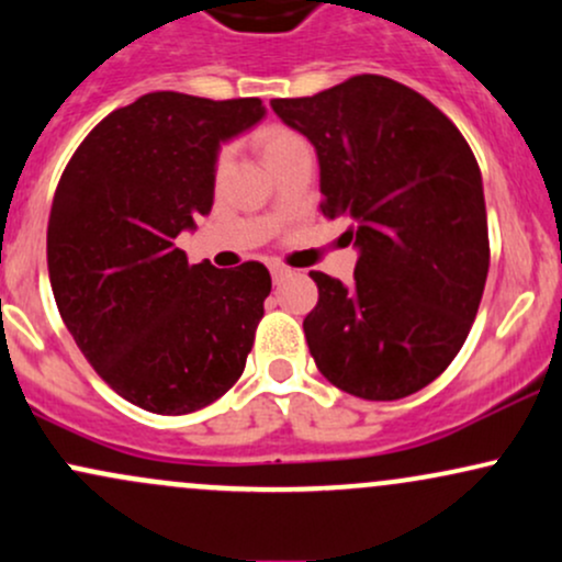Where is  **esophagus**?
<instances>
[{"label": "esophagus", "instance_id": "obj_1", "mask_svg": "<svg viewBox=\"0 0 562 562\" xmlns=\"http://www.w3.org/2000/svg\"><path fill=\"white\" fill-rule=\"evenodd\" d=\"M285 277H291V269L282 267V263H271V280L274 282H282Z\"/></svg>", "mask_w": 562, "mask_h": 562}]
</instances>
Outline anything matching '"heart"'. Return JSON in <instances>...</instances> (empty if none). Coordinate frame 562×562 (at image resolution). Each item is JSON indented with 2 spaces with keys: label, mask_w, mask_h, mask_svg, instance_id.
I'll use <instances>...</instances> for the list:
<instances>
[{
  "label": "heart",
  "mask_w": 562,
  "mask_h": 562,
  "mask_svg": "<svg viewBox=\"0 0 562 562\" xmlns=\"http://www.w3.org/2000/svg\"><path fill=\"white\" fill-rule=\"evenodd\" d=\"M304 144V138H301L299 133L288 131V127H267V131L261 133V151H263V159L269 162H274L277 157H282L285 151H291L293 146ZM226 162H229V149H221L218 157H215V176H221L226 168Z\"/></svg>",
  "instance_id": "obj_1"
}]
</instances>
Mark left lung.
I'll list each match as a JSON object with an SVG mask.
<instances>
[{"instance_id": "1", "label": "left lung", "mask_w": 562, "mask_h": 562, "mask_svg": "<svg viewBox=\"0 0 562 562\" xmlns=\"http://www.w3.org/2000/svg\"><path fill=\"white\" fill-rule=\"evenodd\" d=\"M274 114L312 140L319 211L347 218L355 282L323 271L304 333L319 373L362 400L424 390L467 336L488 277V218L477 159L422 92L360 74Z\"/></svg>"}]
</instances>
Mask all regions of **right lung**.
Instances as JSON below:
<instances>
[{"label": "right lung", "instance_id": "right-lung-1", "mask_svg": "<svg viewBox=\"0 0 562 562\" xmlns=\"http://www.w3.org/2000/svg\"><path fill=\"white\" fill-rule=\"evenodd\" d=\"M258 98L149 92L103 116L60 176L47 269L66 328L95 373L138 408L181 416L245 371L269 269H215L176 248L213 207L218 146L263 116Z\"/></svg>", "mask_w": 562, "mask_h": 562}]
</instances>
